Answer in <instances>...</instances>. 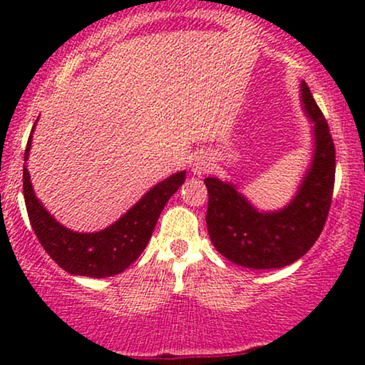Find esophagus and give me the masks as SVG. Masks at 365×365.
<instances>
[{"label":"esophagus","instance_id":"obj_1","mask_svg":"<svg viewBox=\"0 0 365 365\" xmlns=\"http://www.w3.org/2000/svg\"><path fill=\"white\" fill-rule=\"evenodd\" d=\"M211 169H212V159L204 153H199L197 156H194V159L191 161V171L196 174V176H202V174L209 173Z\"/></svg>","mask_w":365,"mask_h":365}]
</instances>
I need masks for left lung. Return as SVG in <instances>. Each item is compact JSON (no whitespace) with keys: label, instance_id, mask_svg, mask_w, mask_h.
Instances as JSON below:
<instances>
[{"label":"left lung","instance_id":"obj_1","mask_svg":"<svg viewBox=\"0 0 365 365\" xmlns=\"http://www.w3.org/2000/svg\"><path fill=\"white\" fill-rule=\"evenodd\" d=\"M302 109L312 121L314 153L296 196L286 207L261 211L232 182L206 178V224L219 254L249 269H279L301 259L321 236L331 209L336 149L311 89L301 81Z\"/></svg>","mask_w":365,"mask_h":365}]
</instances>
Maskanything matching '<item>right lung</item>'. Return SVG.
Returning <instances> with one entry per match:
<instances>
[{
  "instance_id": "add662e5",
  "label": "right lung",
  "mask_w": 365,
  "mask_h": 365,
  "mask_svg": "<svg viewBox=\"0 0 365 365\" xmlns=\"http://www.w3.org/2000/svg\"><path fill=\"white\" fill-rule=\"evenodd\" d=\"M33 131L34 126L24 151V161H28L31 149ZM184 179L186 171H179L158 182L116 222L98 232H76L59 224L34 194L28 166L23 168V194L29 222L48 256L73 276L103 279L123 272L141 256L153 236L159 214L169 197L182 186Z\"/></svg>"
}]
</instances>
